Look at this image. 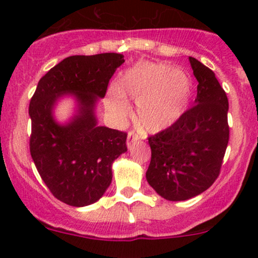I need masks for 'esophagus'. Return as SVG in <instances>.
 Instances as JSON below:
<instances>
[{
  "instance_id": "obj_1",
  "label": "esophagus",
  "mask_w": 258,
  "mask_h": 258,
  "mask_svg": "<svg viewBox=\"0 0 258 258\" xmlns=\"http://www.w3.org/2000/svg\"><path fill=\"white\" fill-rule=\"evenodd\" d=\"M137 142H139V136L136 135L135 132H128V135H127V148L128 149H131V148L133 147V144H136Z\"/></svg>"
}]
</instances>
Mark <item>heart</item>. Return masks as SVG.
I'll list each match as a JSON object with an SVG mask.
<instances>
[{"mask_svg": "<svg viewBox=\"0 0 258 258\" xmlns=\"http://www.w3.org/2000/svg\"><path fill=\"white\" fill-rule=\"evenodd\" d=\"M190 76L171 65L138 61L119 76L111 90L109 104L112 111L125 115L128 97L137 105L138 122L146 132L156 133L177 122L188 108L191 97Z\"/></svg>", "mask_w": 258, "mask_h": 258, "instance_id": "obj_1", "label": "heart"}]
</instances>
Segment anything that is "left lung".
<instances>
[{"label": "left lung", "mask_w": 258, "mask_h": 258, "mask_svg": "<svg viewBox=\"0 0 258 258\" xmlns=\"http://www.w3.org/2000/svg\"><path fill=\"white\" fill-rule=\"evenodd\" d=\"M198 81L194 106L165 131L149 137V185L170 201L188 200L205 191L220 174L229 141L228 98L215 73L193 57Z\"/></svg>", "instance_id": "left-lung-1"}]
</instances>
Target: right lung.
I'll return each instance as SVG.
<instances>
[{
    "mask_svg": "<svg viewBox=\"0 0 258 258\" xmlns=\"http://www.w3.org/2000/svg\"><path fill=\"white\" fill-rule=\"evenodd\" d=\"M122 54L73 55L38 81L30 100V153L41 178L58 200L84 207L98 201L111 183V166L127 152L125 132L98 125L96 109ZM70 96L73 116L59 123L55 106Z\"/></svg>",
    "mask_w": 258,
    "mask_h": 258,
    "instance_id": "add662e5",
    "label": "right lung"
}]
</instances>
